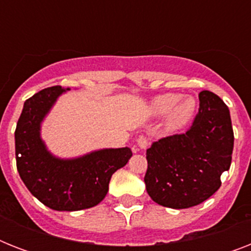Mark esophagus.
Listing matches in <instances>:
<instances>
[{
    "mask_svg": "<svg viewBox=\"0 0 251 251\" xmlns=\"http://www.w3.org/2000/svg\"><path fill=\"white\" fill-rule=\"evenodd\" d=\"M137 145L141 150L147 149V146H149V138L145 137V135H141V137L137 139Z\"/></svg>",
    "mask_w": 251,
    "mask_h": 251,
    "instance_id": "1",
    "label": "esophagus"
}]
</instances>
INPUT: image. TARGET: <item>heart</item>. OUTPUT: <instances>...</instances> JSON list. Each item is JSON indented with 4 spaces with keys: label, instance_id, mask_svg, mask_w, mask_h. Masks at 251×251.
<instances>
[{
    "label": "heart",
    "instance_id": "obj_1",
    "mask_svg": "<svg viewBox=\"0 0 251 251\" xmlns=\"http://www.w3.org/2000/svg\"><path fill=\"white\" fill-rule=\"evenodd\" d=\"M151 113L157 117L167 116V127L169 130H181L194 118L197 101L191 96L181 98L179 94L159 95L151 101Z\"/></svg>",
    "mask_w": 251,
    "mask_h": 251
}]
</instances>
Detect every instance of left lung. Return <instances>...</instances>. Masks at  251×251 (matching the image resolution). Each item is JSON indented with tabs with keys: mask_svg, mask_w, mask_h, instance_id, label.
Segmentation results:
<instances>
[{
	"mask_svg": "<svg viewBox=\"0 0 251 251\" xmlns=\"http://www.w3.org/2000/svg\"><path fill=\"white\" fill-rule=\"evenodd\" d=\"M233 142L228 106L214 92L202 91L190 129L161 138L147 150L146 190L153 202L175 210L204 202L229 169Z\"/></svg>",
	"mask_w": 251,
	"mask_h": 251,
	"instance_id": "8db88e82",
	"label": "left lung"
}]
</instances>
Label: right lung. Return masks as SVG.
<instances>
[{
  "label": "right lung",
  "mask_w": 251,
  "mask_h": 251,
  "mask_svg": "<svg viewBox=\"0 0 251 251\" xmlns=\"http://www.w3.org/2000/svg\"><path fill=\"white\" fill-rule=\"evenodd\" d=\"M66 91L70 88L48 87L25 100L15 129V156L22 181L35 198L52 210L79 211L105 198L112 175L133 152L122 147L72 159L54 156L41 139V122Z\"/></svg>",
  "instance_id": "add662e5"
}]
</instances>
